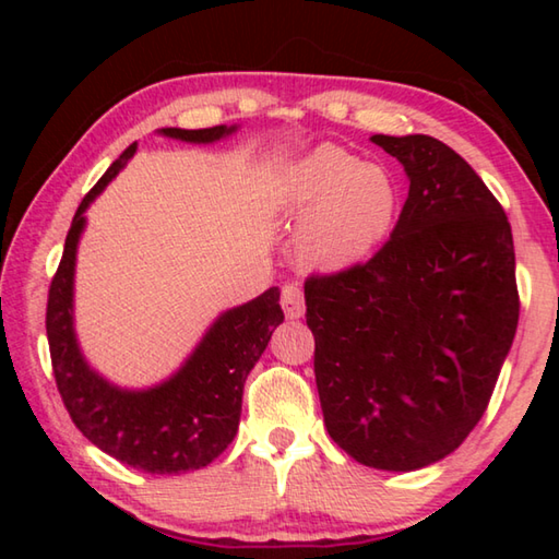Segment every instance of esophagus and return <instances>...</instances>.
<instances>
[{
  "label": "esophagus",
  "mask_w": 559,
  "mask_h": 559,
  "mask_svg": "<svg viewBox=\"0 0 559 559\" xmlns=\"http://www.w3.org/2000/svg\"><path fill=\"white\" fill-rule=\"evenodd\" d=\"M281 306H283V313L290 320H298L306 313V298H302V290L298 283H286V286L281 288Z\"/></svg>",
  "instance_id": "34e87169"
}]
</instances>
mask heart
I'll return each mask as SVG.
<instances>
[{
  "label": "heart",
  "mask_w": 559,
  "mask_h": 559,
  "mask_svg": "<svg viewBox=\"0 0 559 559\" xmlns=\"http://www.w3.org/2000/svg\"><path fill=\"white\" fill-rule=\"evenodd\" d=\"M273 202L290 219L302 216L296 231L302 266L337 273L362 266L390 239L402 189L384 165L323 145L278 169Z\"/></svg>",
  "instance_id": "b5f03b06"
}]
</instances>
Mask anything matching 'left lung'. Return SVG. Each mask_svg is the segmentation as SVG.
Instances as JSON below:
<instances>
[{
    "mask_svg": "<svg viewBox=\"0 0 559 559\" xmlns=\"http://www.w3.org/2000/svg\"><path fill=\"white\" fill-rule=\"evenodd\" d=\"M409 197L374 257L306 281L325 429L357 463L416 471L456 451L484 416L518 328L503 206L429 135H372Z\"/></svg>",
    "mask_w": 559,
    "mask_h": 559,
    "instance_id": "8db88e82",
    "label": "left lung"
}]
</instances>
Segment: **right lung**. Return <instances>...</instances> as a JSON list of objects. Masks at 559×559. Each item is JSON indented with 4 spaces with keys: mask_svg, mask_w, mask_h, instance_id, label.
Masks as SVG:
<instances>
[{
    "mask_svg": "<svg viewBox=\"0 0 559 559\" xmlns=\"http://www.w3.org/2000/svg\"><path fill=\"white\" fill-rule=\"evenodd\" d=\"M236 130L239 126L163 128L157 132L182 143L210 145ZM135 150L138 143H132L108 167L73 216L63 259L49 288L46 335L61 400L83 437L132 468L165 476L210 466L234 441L241 419L243 382L266 349L273 330L283 323V310L276 286L243 306L224 310L167 380L143 390L118 386L93 370L75 335V257L86 229V210Z\"/></svg>",
    "mask_w": 559,
    "mask_h": 559,
    "instance_id": "right-lung-1",
    "label": "right lung"
}]
</instances>
